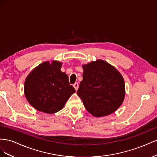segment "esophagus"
<instances>
[{
  "instance_id": "1",
  "label": "esophagus",
  "mask_w": 157,
  "mask_h": 157,
  "mask_svg": "<svg viewBox=\"0 0 157 157\" xmlns=\"http://www.w3.org/2000/svg\"><path fill=\"white\" fill-rule=\"evenodd\" d=\"M73 87L75 88V89L76 90H77L78 88V84L77 82H75L74 84H73Z\"/></svg>"
}]
</instances>
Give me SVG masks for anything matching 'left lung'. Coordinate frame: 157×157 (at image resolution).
<instances>
[{"label":"left lung","instance_id":"8db88e82","mask_svg":"<svg viewBox=\"0 0 157 157\" xmlns=\"http://www.w3.org/2000/svg\"><path fill=\"white\" fill-rule=\"evenodd\" d=\"M83 79L77 95L86 110L94 117L115 112L124 101V81L118 71L103 60L83 65Z\"/></svg>","mask_w":157,"mask_h":157}]
</instances>
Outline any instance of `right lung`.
<instances>
[{
	"mask_svg": "<svg viewBox=\"0 0 157 157\" xmlns=\"http://www.w3.org/2000/svg\"><path fill=\"white\" fill-rule=\"evenodd\" d=\"M61 63L54 61L40 64L25 79L24 90L27 101L36 110L52 114L59 111L75 90L67 75L61 72Z\"/></svg>",
	"mask_w": 157,
	"mask_h": 157,
	"instance_id": "1",
	"label": "right lung"
}]
</instances>
